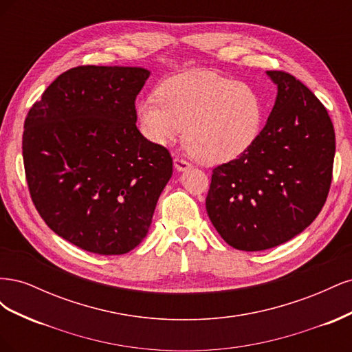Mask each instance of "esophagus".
Here are the masks:
<instances>
[{
    "mask_svg": "<svg viewBox=\"0 0 352 352\" xmlns=\"http://www.w3.org/2000/svg\"><path fill=\"white\" fill-rule=\"evenodd\" d=\"M173 164H175L176 170H179V172H185V170L190 168V164L186 162V160L180 158V157H176V158L173 160Z\"/></svg>",
    "mask_w": 352,
    "mask_h": 352,
    "instance_id": "obj_1",
    "label": "esophagus"
}]
</instances>
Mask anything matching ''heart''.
Instances as JSON below:
<instances>
[{"mask_svg":"<svg viewBox=\"0 0 352 352\" xmlns=\"http://www.w3.org/2000/svg\"><path fill=\"white\" fill-rule=\"evenodd\" d=\"M264 107L247 83L214 72H185L158 87L157 97L136 105L146 140L167 145L182 135L190 154L204 164H221L239 157L257 140Z\"/></svg>","mask_w":352,"mask_h":352,"instance_id":"1","label":"heart"}]
</instances>
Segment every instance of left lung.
<instances>
[{"label":"left lung","mask_w":352,"mask_h":352,"mask_svg":"<svg viewBox=\"0 0 352 352\" xmlns=\"http://www.w3.org/2000/svg\"><path fill=\"white\" fill-rule=\"evenodd\" d=\"M278 95L257 140L212 170L206 199L219 235L241 251L278 247L322 211L335 158V131L324 105L292 74L265 72Z\"/></svg>","instance_id":"1"}]
</instances>
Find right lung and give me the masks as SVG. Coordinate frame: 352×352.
Segmentation results:
<instances>
[{"mask_svg":"<svg viewBox=\"0 0 352 352\" xmlns=\"http://www.w3.org/2000/svg\"><path fill=\"white\" fill-rule=\"evenodd\" d=\"M150 73L74 67L28 113L22 148L32 201L52 232L85 251L138 247L172 177L170 153L136 127L135 100Z\"/></svg>","mask_w":352,"mask_h":352,"instance_id":"1","label":"right lung"}]
</instances>
